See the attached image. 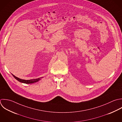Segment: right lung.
<instances>
[{"label": "right lung", "instance_id": "add662e5", "mask_svg": "<svg viewBox=\"0 0 122 122\" xmlns=\"http://www.w3.org/2000/svg\"><path fill=\"white\" fill-rule=\"evenodd\" d=\"M12 76H14V77L16 79L17 81H18L20 82H21L22 83H25V84H33L36 82H38V81L41 80V78H43V77H40V78H38L37 79H31V80H24V79H20L19 78H18L17 77H16L14 75H13V74H12Z\"/></svg>", "mask_w": 122, "mask_h": 122}]
</instances>
